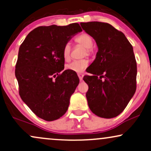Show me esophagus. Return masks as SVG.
<instances>
[{"label":"esophagus","instance_id":"obj_1","mask_svg":"<svg viewBox=\"0 0 151 151\" xmlns=\"http://www.w3.org/2000/svg\"><path fill=\"white\" fill-rule=\"evenodd\" d=\"M78 77L79 78V80L81 81L83 79V74H78Z\"/></svg>","mask_w":151,"mask_h":151}]
</instances>
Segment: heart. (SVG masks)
I'll return each instance as SVG.
<instances>
[{"mask_svg":"<svg viewBox=\"0 0 151 151\" xmlns=\"http://www.w3.org/2000/svg\"><path fill=\"white\" fill-rule=\"evenodd\" d=\"M76 42L84 46L89 51L93 46V40L90 35L88 34L83 33L80 35L77 36L75 39ZM71 52V45L70 43H67L63 48V58L65 60H68L70 57ZM88 61L86 60H74L71 63L66 65V69L67 70L72 71V72H76V73H81L87 67Z\"/></svg>","mask_w":151,"mask_h":151,"instance_id":"b5f03b06","label":"heart"}]
</instances>
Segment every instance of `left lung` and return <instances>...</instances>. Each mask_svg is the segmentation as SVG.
<instances>
[{
    "mask_svg": "<svg viewBox=\"0 0 151 151\" xmlns=\"http://www.w3.org/2000/svg\"><path fill=\"white\" fill-rule=\"evenodd\" d=\"M96 41L98 52L83 79L89 86L88 105L98 116L111 119L119 115L136 89L137 65L133 47L125 35L110 24L81 22Z\"/></svg>",
    "mask_w": 151,
    "mask_h": 151,
    "instance_id": "obj_1",
    "label": "left lung"
}]
</instances>
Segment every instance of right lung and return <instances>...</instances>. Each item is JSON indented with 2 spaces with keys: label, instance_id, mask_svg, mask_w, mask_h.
Listing matches in <instances>:
<instances>
[{
  "label": "right lung",
  "instance_id": "obj_1",
  "mask_svg": "<svg viewBox=\"0 0 151 151\" xmlns=\"http://www.w3.org/2000/svg\"><path fill=\"white\" fill-rule=\"evenodd\" d=\"M78 23L41 26L27 35L19 48L15 77L22 100L38 117L47 121L66 113L79 83L76 72L64 71V47L80 32Z\"/></svg>",
  "mask_w": 151,
  "mask_h": 151
}]
</instances>
